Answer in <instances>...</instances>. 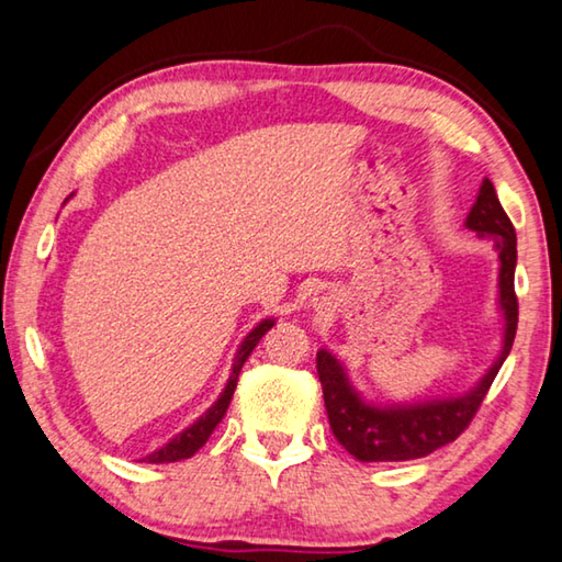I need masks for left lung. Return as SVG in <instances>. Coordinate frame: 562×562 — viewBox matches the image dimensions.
Returning a JSON list of instances; mask_svg holds the SVG:
<instances>
[{
    "label": "left lung",
    "mask_w": 562,
    "mask_h": 562,
    "mask_svg": "<svg viewBox=\"0 0 562 562\" xmlns=\"http://www.w3.org/2000/svg\"><path fill=\"white\" fill-rule=\"evenodd\" d=\"M465 226L481 236H491L501 254V306L505 311L503 353L491 371L483 375V381L461 398L418 403V406L373 408L358 398L341 363L328 351H318L316 368L321 389H324L330 430H334L338 443L358 461H416V458H426L434 450L453 443L471 426L483 398L491 391V383L501 371L505 356L510 353L515 328H518V296H515V261H518V248L515 246H518V238H515V228L488 179L483 181Z\"/></svg>",
    "instance_id": "left-lung-1"
}]
</instances>
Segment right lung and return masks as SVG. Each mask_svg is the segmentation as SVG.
<instances>
[{
    "label": "right lung",
    "instance_id": "1",
    "mask_svg": "<svg viewBox=\"0 0 562 562\" xmlns=\"http://www.w3.org/2000/svg\"><path fill=\"white\" fill-rule=\"evenodd\" d=\"M273 326V321H261L259 326H256L251 334H248L244 338L241 348H238L236 353V361H234V371H232V379H228L224 393H221V398L211 406L204 416H201L194 426H189L183 434H179L173 440H169L167 446L154 450V453H149L144 458L146 463H177V461H183V458H191L196 453V450L206 443L209 436L214 434V428L221 423V418L226 416V408L228 403H232L234 398V391H236V381H238V373H241V366L246 363V358L251 356V351L256 348V344L261 341L266 330H269Z\"/></svg>",
    "mask_w": 562,
    "mask_h": 562
}]
</instances>
